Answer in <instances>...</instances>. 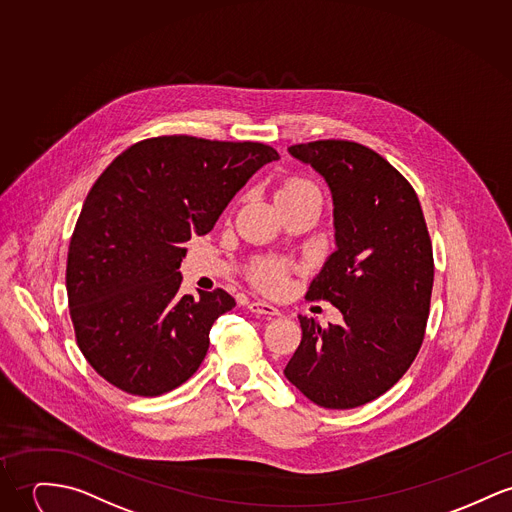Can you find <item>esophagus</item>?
Masks as SVG:
<instances>
[{
    "label": "esophagus",
    "instance_id": "1",
    "mask_svg": "<svg viewBox=\"0 0 512 512\" xmlns=\"http://www.w3.org/2000/svg\"><path fill=\"white\" fill-rule=\"evenodd\" d=\"M247 308H249V312H253L255 315H265V317H275V315L280 314V310L275 308L273 304H267V302H261V300L251 302Z\"/></svg>",
    "mask_w": 512,
    "mask_h": 512
}]
</instances>
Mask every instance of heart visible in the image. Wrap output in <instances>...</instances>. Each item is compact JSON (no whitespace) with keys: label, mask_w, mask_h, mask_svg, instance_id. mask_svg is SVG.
I'll return each instance as SVG.
<instances>
[{"label":"heart","mask_w":512,"mask_h":512,"mask_svg":"<svg viewBox=\"0 0 512 512\" xmlns=\"http://www.w3.org/2000/svg\"><path fill=\"white\" fill-rule=\"evenodd\" d=\"M310 193H319L317 185L308 179L302 177H290L286 181H282L280 189H278V200H288V198L302 197V195H310ZM288 273L290 267L284 261H273V259H263L257 261L251 267V280L267 290V292H282L288 284Z\"/></svg>","instance_id":"obj_1"}]
</instances>
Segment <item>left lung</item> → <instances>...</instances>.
<instances>
[{
	"label": "left lung",
	"instance_id": "obj_1",
	"mask_svg": "<svg viewBox=\"0 0 512 512\" xmlns=\"http://www.w3.org/2000/svg\"><path fill=\"white\" fill-rule=\"evenodd\" d=\"M288 152L333 195L335 243L306 294L345 323L300 315L302 341L284 376L315 405L353 409L386 394L419 353L433 294V243L409 181L374 150L317 140Z\"/></svg>",
	"mask_w": 512,
	"mask_h": 512
}]
</instances>
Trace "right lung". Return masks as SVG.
Wrapping results in <instances>:
<instances>
[{"instance_id": "add662e5", "label": "right lung", "mask_w": 512, "mask_h": 512, "mask_svg": "<svg viewBox=\"0 0 512 512\" xmlns=\"http://www.w3.org/2000/svg\"><path fill=\"white\" fill-rule=\"evenodd\" d=\"M275 148L175 134L136 142L101 173L70 239L66 288L79 351L109 384L156 397L204 360L222 288L179 294L193 234H208Z\"/></svg>"}]
</instances>
